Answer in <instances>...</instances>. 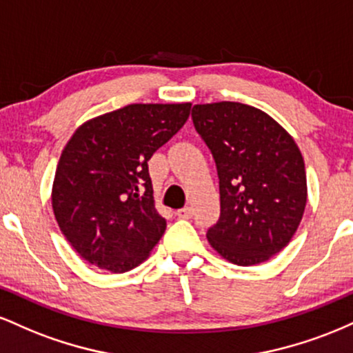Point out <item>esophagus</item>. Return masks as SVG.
Wrapping results in <instances>:
<instances>
[{
  "mask_svg": "<svg viewBox=\"0 0 353 353\" xmlns=\"http://www.w3.org/2000/svg\"><path fill=\"white\" fill-rule=\"evenodd\" d=\"M177 217H181V219H189L190 216H192V209L190 208H182V209H179L177 210Z\"/></svg>",
  "mask_w": 353,
  "mask_h": 353,
  "instance_id": "esophagus-1",
  "label": "esophagus"
}]
</instances>
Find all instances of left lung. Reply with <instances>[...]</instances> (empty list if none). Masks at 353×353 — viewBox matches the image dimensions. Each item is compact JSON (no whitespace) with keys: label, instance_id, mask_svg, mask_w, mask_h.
Listing matches in <instances>:
<instances>
[{"label":"left lung","instance_id":"8db88e82","mask_svg":"<svg viewBox=\"0 0 353 353\" xmlns=\"http://www.w3.org/2000/svg\"><path fill=\"white\" fill-rule=\"evenodd\" d=\"M192 123L212 152L221 217L209 244L225 261L255 265L290 242L307 204L305 164L294 137L261 109L196 104Z\"/></svg>","mask_w":353,"mask_h":353}]
</instances>
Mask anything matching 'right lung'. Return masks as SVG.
<instances>
[{
    "label": "right lung",
    "mask_w": 353,
    "mask_h": 353,
    "mask_svg": "<svg viewBox=\"0 0 353 353\" xmlns=\"http://www.w3.org/2000/svg\"><path fill=\"white\" fill-rule=\"evenodd\" d=\"M190 103L129 104L76 129L59 157L52 210L84 261L112 274L134 269L165 230L148 161L185 124Z\"/></svg>",
    "instance_id": "right-lung-1"
}]
</instances>
